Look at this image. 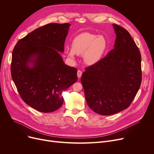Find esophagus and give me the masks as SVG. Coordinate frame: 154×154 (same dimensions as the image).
Here are the masks:
<instances>
[{
  "mask_svg": "<svg viewBox=\"0 0 154 154\" xmlns=\"http://www.w3.org/2000/svg\"><path fill=\"white\" fill-rule=\"evenodd\" d=\"M82 71L80 70H78V71H77V77H78V78H80L81 77V76H82Z\"/></svg>",
  "mask_w": 154,
  "mask_h": 154,
  "instance_id": "1",
  "label": "esophagus"
}]
</instances>
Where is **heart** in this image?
<instances>
[{
  "label": "heart",
  "mask_w": 154,
  "mask_h": 154,
  "mask_svg": "<svg viewBox=\"0 0 154 154\" xmlns=\"http://www.w3.org/2000/svg\"><path fill=\"white\" fill-rule=\"evenodd\" d=\"M108 48L109 42L106 36L84 32L74 38L71 48L66 50V55L71 60H74L75 54L83 55L87 64L94 65L102 59Z\"/></svg>",
  "instance_id": "1"
}]
</instances>
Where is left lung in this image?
Here are the masks:
<instances>
[{"mask_svg":"<svg viewBox=\"0 0 154 154\" xmlns=\"http://www.w3.org/2000/svg\"><path fill=\"white\" fill-rule=\"evenodd\" d=\"M114 48L81 77L85 100L93 111L110 116L130 106L142 82L141 54L129 32L113 24Z\"/></svg>","mask_w":154,"mask_h":154,"instance_id":"obj_1","label":"left lung"}]
</instances>
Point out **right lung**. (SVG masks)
I'll use <instances>...</instances> for the list:
<instances>
[{
    "label": "right lung",
    "instance_id": "right-lung-1",
    "mask_svg": "<svg viewBox=\"0 0 154 154\" xmlns=\"http://www.w3.org/2000/svg\"><path fill=\"white\" fill-rule=\"evenodd\" d=\"M70 26L48 23L20 39L13 49V81L24 102L39 112L59 109L62 92L77 80V69L65 64L59 53L64 52Z\"/></svg>",
    "mask_w": 154,
    "mask_h": 154
}]
</instances>
